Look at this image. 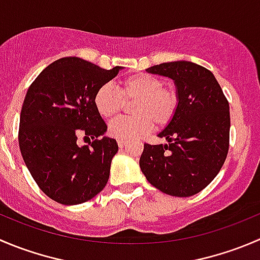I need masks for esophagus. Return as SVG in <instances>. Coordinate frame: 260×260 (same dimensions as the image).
Here are the masks:
<instances>
[{
	"label": "esophagus",
	"mask_w": 260,
	"mask_h": 260,
	"mask_svg": "<svg viewBox=\"0 0 260 260\" xmlns=\"http://www.w3.org/2000/svg\"><path fill=\"white\" fill-rule=\"evenodd\" d=\"M125 145H127V142L123 140H118V146H119V148H123L125 147Z\"/></svg>",
	"instance_id": "34e87169"
}]
</instances>
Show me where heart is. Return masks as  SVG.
Returning <instances> with one entry per match:
<instances>
[{"mask_svg": "<svg viewBox=\"0 0 260 260\" xmlns=\"http://www.w3.org/2000/svg\"><path fill=\"white\" fill-rule=\"evenodd\" d=\"M123 99L136 100L132 107L135 117L118 118L108 128L112 137L123 141L142 137L153 125L166 127L179 107L178 92L150 74L131 75L120 81L118 89L112 84L102 85L95 92L94 103L99 114L110 119L122 110Z\"/></svg>", "mask_w": 260, "mask_h": 260, "instance_id": "1", "label": "heart"}]
</instances>
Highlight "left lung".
Instances as JSON below:
<instances>
[{"mask_svg": "<svg viewBox=\"0 0 260 260\" xmlns=\"http://www.w3.org/2000/svg\"><path fill=\"white\" fill-rule=\"evenodd\" d=\"M146 71L174 80L179 107L170 124L158 133L168 143H145L140 168L162 193L190 197L216 178L226 160L229 102L212 72L193 62L161 63Z\"/></svg>", "mask_w": 260, "mask_h": 260, "instance_id": "1", "label": "left lung"}]
</instances>
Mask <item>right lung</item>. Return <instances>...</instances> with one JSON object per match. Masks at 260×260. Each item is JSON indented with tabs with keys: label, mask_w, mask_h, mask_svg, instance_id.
Listing matches in <instances>:
<instances>
[{
	"label": "right lung",
	"mask_w": 260,
	"mask_h": 260,
	"mask_svg": "<svg viewBox=\"0 0 260 260\" xmlns=\"http://www.w3.org/2000/svg\"><path fill=\"white\" fill-rule=\"evenodd\" d=\"M120 70L60 58L27 90L20 114V151L38 186L60 205L87 202L107 185L118 143L104 136L108 127L94 96ZM81 133L92 137L90 146L77 145Z\"/></svg>",
	"instance_id": "obj_1"
}]
</instances>
